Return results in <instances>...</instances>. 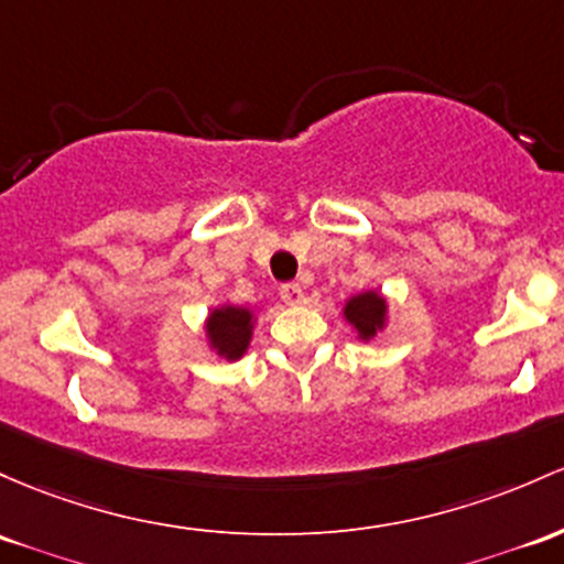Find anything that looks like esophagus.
I'll use <instances>...</instances> for the list:
<instances>
[{"label":"esophagus","mask_w":564,"mask_h":564,"mask_svg":"<svg viewBox=\"0 0 564 564\" xmlns=\"http://www.w3.org/2000/svg\"><path fill=\"white\" fill-rule=\"evenodd\" d=\"M281 300L286 302V305H300V302L305 300V289H302V283H283Z\"/></svg>","instance_id":"esophagus-1"}]
</instances>
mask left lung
I'll return each mask as SVG.
<instances>
[{"mask_svg":"<svg viewBox=\"0 0 564 564\" xmlns=\"http://www.w3.org/2000/svg\"><path fill=\"white\" fill-rule=\"evenodd\" d=\"M345 318H348L350 324L361 332L364 339L375 337V332L380 329L382 321H386V300H382V296H377L375 292L352 296V300L348 302V307H345Z\"/></svg>","mask_w":564,"mask_h":564,"instance_id":"left-lung-1","label":"left lung"}]
</instances>
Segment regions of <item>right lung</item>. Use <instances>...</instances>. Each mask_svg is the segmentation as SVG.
Wrapping results in <instances>:
<instances>
[{"label": "right lung", "instance_id": "1", "mask_svg": "<svg viewBox=\"0 0 564 564\" xmlns=\"http://www.w3.org/2000/svg\"><path fill=\"white\" fill-rule=\"evenodd\" d=\"M214 348L227 358H240L251 339V313L246 307H221L208 318Z\"/></svg>", "mask_w": 564, "mask_h": 564}]
</instances>
